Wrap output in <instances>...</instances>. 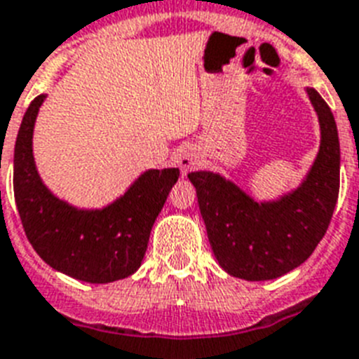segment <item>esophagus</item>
Masks as SVG:
<instances>
[{
  "label": "esophagus",
  "instance_id": "34e87169",
  "mask_svg": "<svg viewBox=\"0 0 359 359\" xmlns=\"http://www.w3.org/2000/svg\"><path fill=\"white\" fill-rule=\"evenodd\" d=\"M176 161L180 170H182V176H187V172H191L192 168H196L200 165V152L191 144H185V147L177 150Z\"/></svg>",
  "mask_w": 359,
  "mask_h": 359
}]
</instances>
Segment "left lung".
I'll return each instance as SVG.
<instances>
[{
    "mask_svg": "<svg viewBox=\"0 0 359 359\" xmlns=\"http://www.w3.org/2000/svg\"><path fill=\"white\" fill-rule=\"evenodd\" d=\"M318 114V156L299 187L275 200L257 201L218 172L189 174L209 244L218 264L244 280H271L313 253L325 236L339 194V137L321 95L304 88Z\"/></svg>",
    "mask_w": 359,
    "mask_h": 359,
    "instance_id": "1",
    "label": "left lung"
}]
</instances>
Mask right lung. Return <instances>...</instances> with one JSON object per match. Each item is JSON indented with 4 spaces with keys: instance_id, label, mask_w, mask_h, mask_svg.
Returning a JSON list of instances; mask_svg holds the SVG:
<instances>
[{
    "instance_id": "obj_1",
    "label": "right lung",
    "mask_w": 359,
    "mask_h": 359,
    "mask_svg": "<svg viewBox=\"0 0 359 359\" xmlns=\"http://www.w3.org/2000/svg\"><path fill=\"white\" fill-rule=\"evenodd\" d=\"M46 97L31 102L14 147V198L27 238L46 264L73 279L91 284L126 279L141 266L154 222L180 170H144L102 209L60 200L41 182L32 154L34 123Z\"/></svg>"
}]
</instances>
